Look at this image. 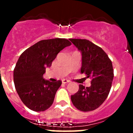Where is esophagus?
Wrapping results in <instances>:
<instances>
[{
    "label": "esophagus",
    "mask_w": 133,
    "mask_h": 133,
    "mask_svg": "<svg viewBox=\"0 0 133 133\" xmlns=\"http://www.w3.org/2000/svg\"><path fill=\"white\" fill-rule=\"evenodd\" d=\"M69 80H65V79H64V80H62V84H67V83H69Z\"/></svg>",
    "instance_id": "1"
}]
</instances>
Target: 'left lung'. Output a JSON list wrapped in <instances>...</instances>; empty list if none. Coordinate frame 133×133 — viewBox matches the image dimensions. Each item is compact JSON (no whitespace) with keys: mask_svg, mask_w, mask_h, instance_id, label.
<instances>
[{"mask_svg":"<svg viewBox=\"0 0 133 133\" xmlns=\"http://www.w3.org/2000/svg\"><path fill=\"white\" fill-rule=\"evenodd\" d=\"M69 40L81 51L80 71L91 78V86L79 85L78 91L71 96L72 103L81 111H93L103 104L111 90L114 77L112 62L100 47L88 40Z\"/></svg>","mask_w":133,"mask_h":133,"instance_id":"obj_1","label":"left lung"}]
</instances>
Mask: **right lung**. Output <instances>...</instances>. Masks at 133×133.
<instances>
[{
    "mask_svg": "<svg viewBox=\"0 0 133 133\" xmlns=\"http://www.w3.org/2000/svg\"><path fill=\"white\" fill-rule=\"evenodd\" d=\"M71 43L65 38L42 40L21 54L13 71L16 91L22 102L32 111L40 112L50 108L62 81L43 78L57 54Z\"/></svg>",
    "mask_w": 133,
    "mask_h": 133,
    "instance_id": "add662e5",
    "label": "right lung"
}]
</instances>
